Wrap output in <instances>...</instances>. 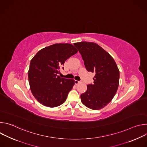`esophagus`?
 <instances>
[{
	"label": "esophagus",
	"mask_w": 147,
	"mask_h": 147,
	"mask_svg": "<svg viewBox=\"0 0 147 147\" xmlns=\"http://www.w3.org/2000/svg\"><path fill=\"white\" fill-rule=\"evenodd\" d=\"M80 82L79 81H77V80H74V83L75 84H78Z\"/></svg>",
	"instance_id": "obj_1"
}]
</instances>
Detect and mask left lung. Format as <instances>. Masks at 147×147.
Here are the masks:
<instances>
[{"mask_svg": "<svg viewBox=\"0 0 147 147\" xmlns=\"http://www.w3.org/2000/svg\"><path fill=\"white\" fill-rule=\"evenodd\" d=\"M81 55L88 71L95 73L94 83L87 85L80 96L87 108L99 110L105 107L115 95L119 81V70L113 57L98 44L90 42L74 44Z\"/></svg>", "mask_w": 147, "mask_h": 147, "instance_id": "left-lung-1", "label": "left lung"}]
</instances>
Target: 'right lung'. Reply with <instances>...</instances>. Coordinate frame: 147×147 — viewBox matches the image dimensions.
I'll return each mask as SVG.
<instances>
[{
    "label": "right lung",
    "instance_id": "add662e5",
    "mask_svg": "<svg viewBox=\"0 0 147 147\" xmlns=\"http://www.w3.org/2000/svg\"><path fill=\"white\" fill-rule=\"evenodd\" d=\"M77 52L70 44H55L40 49L31 59L28 81L32 95L40 103L54 108L65 102L74 80L58 74L65 61Z\"/></svg>",
    "mask_w": 147,
    "mask_h": 147
}]
</instances>
